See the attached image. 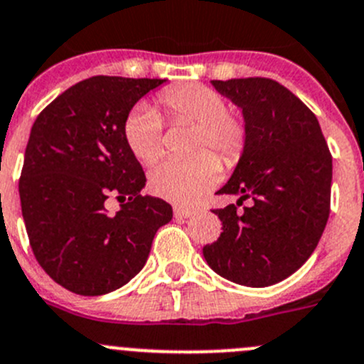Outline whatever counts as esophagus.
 Listing matches in <instances>:
<instances>
[{"label":"esophagus","instance_id":"34e87169","mask_svg":"<svg viewBox=\"0 0 364 364\" xmlns=\"http://www.w3.org/2000/svg\"><path fill=\"white\" fill-rule=\"evenodd\" d=\"M193 213L192 208H185V206H174V217L176 218H188L190 215Z\"/></svg>","mask_w":364,"mask_h":364}]
</instances>
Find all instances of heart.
I'll list each match as a JSON object with an SVG mask.
<instances>
[{
  "mask_svg": "<svg viewBox=\"0 0 364 364\" xmlns=\"http://www.w3.org/2000/svg\"><path fill=\"white\" fill-rule=\"evenodd\" d=\"M160 103L174 122L196 126L186 160H164L151 171L149 186L156 196L172 203H192L210 190L220 176V164L232 167L245 153L247 126L238 115L231 114L220 92L206 85L188 83L165 88ZM122 135L133 156L151 165L164 151V121L156 108L139 105L129 112L122 124ZM204 149H211V155Z\"/></svg>",
  "mask_w": 364,
  "mask_h": 364,
  "instance_id": "1",
  "label": "heart"
}]
</instances>
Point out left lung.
I'll use <instances>...</instances> for the list:
<instances>
[{
  "label": "left lung",
  "instance_id": "obj_1",
  "mask_svg": "<svg viewBox=\"0 0 364 364\" xmlns=\"http://www.w3.org/2000/svg\"><path fill=\"white\" fill-rule=\"evenodd\" d=\"M242 108L245 153L217 193L238 196L213 210L222 222L217 242L204 245L218 276L263 288L287 279L318 245L331 211L333 156L315 114L270 77L213 80ZM249 207L238 210L243 200Z\"/></svg>",
  "mask_w": 364,
  "mask_h": 364
}]
</instances>
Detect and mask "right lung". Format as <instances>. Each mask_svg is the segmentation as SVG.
I'll return each mask as SVG.
<instances>
[{"mask_svg":"<svg viewBox=\"0 0 364 364\" xmlns=\"http://www.w3.org/2000/svg\"><path fill=\"white\" fill-rule=\"evenodd\" d=\"M165 80L92 76L60 94L31 126L19 179L31 250L55 283L110 294L142 270L172 206L142 196L146 174L122 135L140 97ZM117 195L110 215L104 200Z\"/></svg>","mask_w":364,"mask_h":364,"instance_id":"right-lung-1","label":"right lung"}]
</instances>
